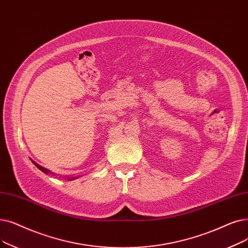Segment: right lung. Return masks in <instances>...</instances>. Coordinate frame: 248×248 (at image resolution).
<instances>
[{
	"label": "right lung",
	"mask_w": 248,
	"mask_h": 248,
	"mask_svg": "<svg viewBox=\"0 0 248 248\" xmlns=\"http://www.w3.org/2000/svg\"><path fill=\"white\" fill-rule=\"evenodd\" d=\"M31 161H32V163H33L39 170H41L42 172H45L46 174H52V175H57L56 173H53V172H51L50 170H48L47 168H45V167H42L41 165H39L38 163H36L35 161H33L31 159ZM63 177H66V179H68V180H74V179H77V178H79V177H81V175H77V176H70V175H64V176H62V178Z\"/></svg>",
	"instance_id": "add662e5"
}]
</instances>
